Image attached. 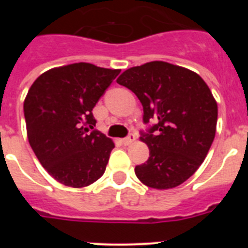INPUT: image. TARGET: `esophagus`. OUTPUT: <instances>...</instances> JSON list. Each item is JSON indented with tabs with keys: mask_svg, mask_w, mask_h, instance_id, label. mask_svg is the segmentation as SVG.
<instances>
[{
	"mask_svg": "<svg viewBox=\"0 0 248 248\" xmlns=\"http://www.w3.org/2000/svg\"><path fill=\"white\" fill-rule=\"evenodd\" d=\"M134 141H135V135L134 134H130L129 137H126V138H124V139H123V144H124V145H130V144H133Z\"/></svg>",
	"mask_w": 248,
	"mask_h": 248,
	"instance_id": "esophagus-1",
	"label": "esophagus"
}]
</instances>
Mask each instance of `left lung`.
Returning <instances> with one entry per match:
<instances>
[{
	"label": "left lung",
	"mask_w": 248,
	"mask_h": 248,
	"mask_svg": "<svg viewBox=\"0 0 248 248\" xmlns=\"http://www.w3.org/2000/svg\"><path fill=\"white\" fill-rule=\"evenodd\" d=\"M117 82L143 104L144 123H156L141 133L150 156L135 166V175L153 189L181 185L200 168L214 141L217 103L210 88L198 73L163 61L129 68Z\"/></svg>",
	"instance_id": "8db88e82"
}]
</instances>
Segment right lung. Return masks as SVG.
Instances as JSON below:
<instances>
[{"label": "right lung", "mask_w": 248, "mask_h": 248, "mask_svg": "<svg viewBox=\"0 0 248 248\" xmlns=\"http://www.w3.org/2000/svg\"><path fill=\"white\" fill-rule=\"evenodd\" d=\"M120 69L91 63L52 68L26 95L30 145L50 176L71 187H84L105 171L113 140L94 130L93 108Z\"/></svg>", "instance_id": "add662e5"}]
</instances>
